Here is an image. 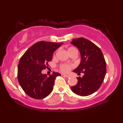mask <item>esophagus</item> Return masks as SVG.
I'll use <instances>...</instances> for the list:
<instances>
[{"label":"esophagus","mask_w":123,"mask_h":123,"mask_svg":"<svg viewBox=\"0 0 123 123\" xmlns=\"http://www.w3.org/2000/svg\"><path fill=\"white\" fill-rule=\"evenodd\" d=\"M63 75L64 76H65V77H66V78H69V75Z\"/></svg>","instance_id":"34e87169"}]
</instances>
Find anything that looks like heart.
I'll return each instance as SVG.
<instances>
[{
  "label": "heart",
  "instance_id": "obj_1",
  "mask_svg": "<svg viewBox=\"0 0 123 123\" xmlns=\"http://www.w3.org/2000/svg\"><path fill=\"white\" fill-rule=\"evenodd\" d=\"M73 51H77L76 49L73 47H70L67 49L68 54H69L70 53H71V52ZM72 67V66L69 65V64H61V65L60 66V69H61L62 72L67 73L69 71Z\"/></svg>",
  "mask_w": 123,
  "mask_h": 123
}]
</instances>
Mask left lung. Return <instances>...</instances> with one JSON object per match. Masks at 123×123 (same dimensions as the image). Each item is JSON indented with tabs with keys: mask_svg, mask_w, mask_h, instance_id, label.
Here are the masks:
<instances>
[{
	"mask_svg": "<svg viewBox=\"0 0 123 123\" xmlns=\"http://www.w3.org/2000/svg\"><path fill=\"white\" fill-rule=\"evenodd\" d=\"M70 43L79 49L81 56L80 64L73 72L84 74L82 78H77L78 83L70 89L80 96H88L95 92L103 82L106 63L101 50L91 41L81 37L73 39Z\"/></svg>",
	"mask_w": 123,
	"mask_h": 123,
	"instance_id": "left-lung-1",
	"label": "left lung"
}]
</instances>
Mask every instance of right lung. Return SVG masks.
<instances>
[{"label": "right lung", "instance_id": "obj_1", "mask_svg": "<svg viewBox=\"0 0 123 123\" xmlns=\"http://www.w3.org/2000/svg\"><path fill=\"white\" fill-rule=\"evenodd\" d=\"M63 43L38 42L29 48L20 58L18 65V82L29 97L42 99L53 91L56 77L61 74L53 72L47 76L42 73V70L47 68L53 53Z\"/></svg>", "mask_w": 123, "mask_h": 123}]
</instances>
